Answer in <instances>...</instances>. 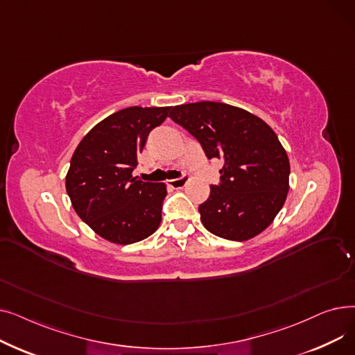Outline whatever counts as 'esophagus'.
Masks as SVG:
<instances>
[{"label":"esophagus","instance_id":"1","mask_svg":"<svg viewBox=\"0 0 355 355\" xmlns=\"http://www.w3.org/2000/svg\"><path fill=\"white\" fill-rule=\"evenodd\" d=\"M187 180H189V175L187 174H182L180 178H174V180H168L166 184L170 185V187L173 189H182L185 184H187Z\"/></svg>","mask_w":355,"mask_h":355}]
</instances>
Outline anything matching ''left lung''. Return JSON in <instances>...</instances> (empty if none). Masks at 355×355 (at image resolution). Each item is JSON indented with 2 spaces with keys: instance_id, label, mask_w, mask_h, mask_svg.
I'll return each mask as SVG.
<instances>
[{
  "instance_id": "1",
  "label": "left lung",
  "mask_w": 355,
  "mask_h": 355,
  "mask_svg": "<svg viewBox=\"0 0 355 355\" xmlns=\"http://www.w3.org/2000/svg\"><path fill=\"white\" fill-rule=\"evenodd\" d=\"M170 118L209 159L225 162L218 185H210V197L198 207L204 227L234 241L262 233L289 190V159L272 128L245 109L210 101L174 106Z\"/></svg>"
}]
</instances>
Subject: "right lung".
I'll return each mask as SVG.
<instances>
[{"label":"right lung","mask_w":355,"mask_h":355,"mask_svg":"<svg viewBox=\"0 0 355 355\" xmlns=\"http://www.w3.org/2000/svg\"><path fill=\"white\" fill-rule=\"evenodd\" d=\"M171 106H130L93 126L74 151L66 175L71 206L101 237L118 245L137 243L159 226L164 182L132 177L151 130Z\"/></svg>","instance_id":"right-lung-1"}]
</instances>
